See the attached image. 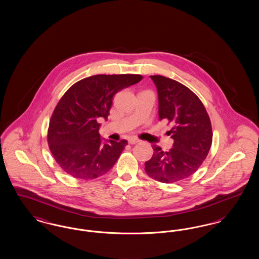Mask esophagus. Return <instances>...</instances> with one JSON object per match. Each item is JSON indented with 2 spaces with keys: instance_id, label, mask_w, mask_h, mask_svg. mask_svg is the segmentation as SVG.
Returning <instances> with one entry per match:
<instances>
[{
  "instance_id": "obj_1",
  "label": "esophagus",
  "mask_w": 259,
  "mask_h": 259,
  "mask_svg": "<svg viewBox=\"0 0 259 259\" xmlns=\"http://www.w3.org/2000/svg\"><path fill=\"white\" fill-rule=\"evenodd\" d=\"M139 142H140V140L138 138H129L128 139V143L130 145H135V144H138Z\"/></svg>"
}]
</instances>
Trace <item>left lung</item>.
<instances>
[{
	"instance_id": "8db88e82",
	"label": "left lung",
	"mask_w": 259,
	"mask_h": 259,
	"mask_svg": "<svg viewBox=\"0 0 259 259\" xmlns=\"http://www.w3.org/2000/svg\"><path fill=\"white\" fill-rule=\"evenodd\" d=\"M158 92L161 119L172 124L168 132L172 148L152 146L153 155L145 163L148 177L164 184L185 180L206 159L212 141L209 114L197 96L181 82L163 75H150Z\"/></svg>"
}]
</instances>
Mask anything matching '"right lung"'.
<instances>
[{
  "instance_id": "add662e5",
  "label": "right lung",
  "mask_w": 259,
  "mask_h": 259,
  "mask_svg": "<svg viewBox=\"0 0 259 259\" xmlns=\"http://www.w3.org/2000/svg\"><path fill=\"white\" fill-rule=\"evenodd\" d=\"M140 74H96L70 87L50 118L48 143L64 172L81 180H93L109 172L120 156L126 140L102 144L98 118H108L112 97L138 83Z\"/></svg>"
}]
</instances>
